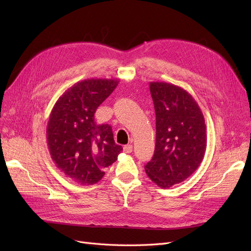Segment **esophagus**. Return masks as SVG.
Instances as JSON below:
<instances>
[{"mask_svg": "<svg viewBox=\"0 0 251 251\" xmlns=\"http://www.w3.org/2000/svg\"><path fill=\"white\" fill-rule=\"evenodd\" d=\"M124 151H125V153H132V151H133V146H132V144H126V146H125L124 147Z\"/></svg>", "mask_w": 251, "mask_h": 251, "instance_id": "obj_1", "label": "esophagus"}]
</instances>
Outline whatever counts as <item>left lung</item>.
I'll return each mask as SVG.
<instances>
[{"mask_svg": "<svg viewBox=\"0 0 251 251\" xmlns=\"http://www.w3.org/2000/svg\"><path fill=\"white\" fill-rule=\"evenodd\" d=\"M156 113L155 153L144 166L162 188L187 179L199 168L206 151V126L198 103L183 88L150 82Z\"/></svg>", "mask_w": 251, "mask_h": 251, "instance_id": "1", "label": "left lung"}]
</instances>
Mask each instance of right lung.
<instances>
[{"mask_svg":"<svg viewBox=\"0 0 251 251\" xmlns=\"http://www.w3.org/2000/svg\"><path fill=\"white\" fill-rule=\"evenodd\" d=\"M118 82L107 78L78 81L65 91L51 111L47 126L51 158L60 172L79 184L101 180L104 168L123 151L114 141L111 126L97 125L94 119L96 109Z\"/></svg>","mask_w":251,"mask_h":251,"instance_id":"obj_1","label":"right lung"}]
</instances>
